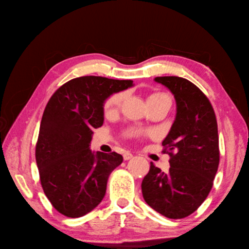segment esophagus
I'll use <instances>...</instances> for the list:
<instances>
[{"label":"esophagus","instance_id":"obj_1","mask_svg":"<svg viewBox=\"0 0 249 249\" xmlns=\"http://www.w3.org/2000/svg\"><path fill=\"white\" fill-rule=\"evenodd\" d=\"M123 157H124V160L127 161V160H130V159H132V158H133L134 156H133V153H132V152H125Z\"/></svg>","mask_w":249,"mask_h":249}]
</instances>
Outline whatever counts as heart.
I'll use <instances>...</instances> for the list:
<instances>
[{
  "label": "heart",
  "mask_w": 249,
  "mask_h": 249,
  "mask_svg": "<svg viewBox=\"0 0 249 249\" xmlns=\"http://www.w3.org/2000/svg\"><path fill=\"white\" fill-rule=\"evenodd\" d=\"M124 98H125V94L123 92L116 93V94H114V96H112L109 99V100L106 102V105H105L106 111L111 112L113 110H115L116 107H119L122 105V102H123ZM159 99H169V100H170V97L165 93H152V94H150V96H149L148 101L159 100Z\"/></svg>",
  "instance_id": "obj_1"
}]
</instances>
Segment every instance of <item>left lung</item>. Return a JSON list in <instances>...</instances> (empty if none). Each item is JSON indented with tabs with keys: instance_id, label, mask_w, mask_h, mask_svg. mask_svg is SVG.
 <instances>
[{
	"instance_id": "8db88e82",
	"label": "left lung",
	"mask_w": 249,
	"mask_h": 249,
	"mask_svg": "<svg viewBox=\"0 0 249 249\" xmlns=\"http://www.w3.org/2000/svg\"><path fill=\"white\" fill-rule=\"evenodd\" d=\"M174 96L176 116L162 142L170 155L168 173L150 163L142 183L144 201L170 219L192 214L205 201L218 171L219 135L214 111L208 98L191 81L156 77Z\"/></svg>"
}]
</instances>
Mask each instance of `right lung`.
I'll use <instances>...</instances> for the list:
<instances>
[{
    "instance_id": "right-lung-1",
    "label": "right lung",
    "mask_w": 249,
    "mask_h": 249,
    "mask_svg": "<svg viewBox=\"0 0 249 249\" xmlns=\"http://www.w3.org/2000/svg\"><path fill=\"white\" fill-rule=\"evenodd\" d=\"M133 86V80L83 76L67 81L49 100L36 161L43 192L60 213L79 218L102 201L107 178L123 157L92 151V130L103 124L107 99Z\"/></svg>"
}]
</instances>
